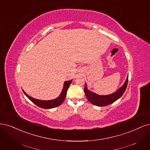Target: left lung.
<instances>
[{"mask_svg": "<svg viewBox=\"0 0 150 150\" xmlns=\"http://www.w3.org/2000/svg\"><path fill=\"white\" fill-rule=\"evenodd\" d=\"M128 77H127V79L124 84L122 85L117 91L112 93V94L108 95H99L96 94L95 92H93L89 91L87 87V84L85 83L84 87V92L86 96L87 100H88L92 104L95 105L99 107H104L108 105L112 104L113 102H115L119 98L122 97L125 92L127 84H128Z\"/></svg>", "mask_w": 150, "mask_h": 150, "instance_id": "obj_1", "label": "left lung"}]
</instances>
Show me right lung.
I'll return each mask as SVG.
<instances>
[{
	"label": "right lung",
	"mask_w": 150,
	"mask_h": 150,
	"mask_svg": "<svg viewBox=\"0 0 150 150\" xmlns=\"http://www.w3.org/2000/svg\"><path fill=\"white\" fill-rule=\"evenodd\" d=\"M72 81H73V80L67 81L64 82L63 88L61 92L60 95L58 96V97L56 98V99L53 100H39V99H35V98H33L32 97H30V96H28L23 89L22 91L24 93V94L27 96L33 103H34L35 105H37V106L43 108H53L59 106L61 104H62V103L64 102L66 96L67 91H68Z\"/></svg>",
	"instance_id": "right-lung-1"
}]
</instances>
